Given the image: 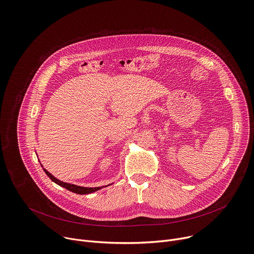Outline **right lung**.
Wrapping results in <instances>:
<instances>
[{
    "instance_id": "obj_1",
    "label": "right lung",
    "mask_w": 254,
    "mask_h": 254,
    "mask_svg": "<svg viewBox=\"0 0 254 254\" xmlns=\"http://www.w3.org/2000/svg\"><path fill=\"white\" fill-rule=\"evenodd\" d=\"M42 168H43V166H42ZM43 170H44V172L46 173V175L53 181L54 183H56L57 185H59V186L65 188V189H67V190L70 191V192H73V193H76V194H79V195L90 194V193H93V192H95V191H98V190H100V189H102V188L104 187V186H101V187L87 188V187H80V186H77V185H74V184L65 183V182H62V181L58 180L57 178H55V177H54L52 174H50L46 169L43 168ZM111 185H113V184H111ZM107 186H110V185H107ZM107 186H105V187H107Z\"/></svg>"
}]
</instances>
